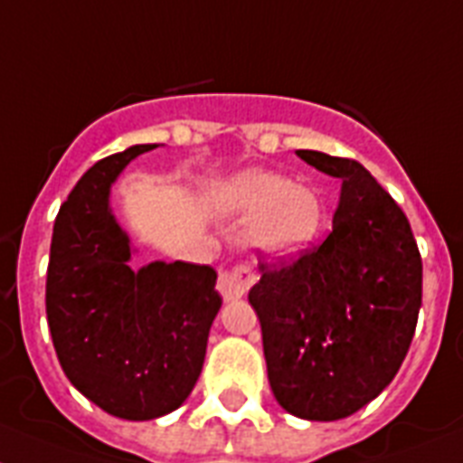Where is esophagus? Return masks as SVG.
Instances as JSON below:
<instances>
[{
    "label": "esophagus",
    "instance_id": "34e87169",
    "mask_svg": "<svg viewBox=\"0 0 463 463\" xmlns=\"http://www.w3.org/2000/svg\"><path fill=\"white\" fill-rule=\"evenodd\" d=\"M256 275L251 273V268L247 266H235L228 268L219 275V291L225 301H235V298L244 297L247 289L254 285Z\"/></svg>",
    "mask_w": 463,
    "mask_h": 463
}]
</instances>
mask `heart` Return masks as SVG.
Here are the masks:
<instances>
[{
    "label": "heart",
    "instance_id": "obj_1",
    "mask_svg": "<svg viewBox=\"0 0 463 463\" xmlns=\"http://www.w3.org/2000/svg\"><path fill=\"white\" fill-rule=\"evenodd\" d=\"M232 209L250 216L247 240L270 259L306 250L320 231L322 204L316 190L294 185L275 172H244L228 185Z\"/></svg>",
    "mask_w": 463,
    "mask_h": 463
}]
</instances>
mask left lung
<instances>
[{"mask_svg": "<svg viewBox=\"0 0 463 463\" xmlns=\"http://www.w3.org/2000/svg\"><path fill=\"white\" fill-rule=\"evenodd\" d=\"M297 155L341 181L332 232L294 261L261 263L250 304L275 400L294 417L336 421L398 374L421 308V256L405 212L360 162Z\"/></svg>", "mask_w": 463, "mask_h": 463, "instance_id": "1", "label": "left lung"}]
</instances>
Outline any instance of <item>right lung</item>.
<instances>
[{
	"label": "right lung",
	"mask_w": 463,
	"mask_h": 463,
	"mask_svg": "<svg viewBox=\"0 0 463 463\" xmlns=\"http://www.w3.org/2000/svg\"><path fill=\"white\" fill-rule=\"evenodd\" d=\"M153 147H127L77 181L53 223L46 270V320L65 376L93 405L129 421L184 405L221 308L212 266H129L131 242L112 216L110 188Z\"/></svg>",
	"instance_id": "1"
}]
</instances>
